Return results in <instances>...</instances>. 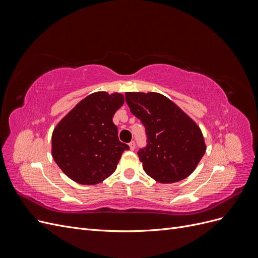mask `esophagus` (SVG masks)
I'll use <instances>...</instances> for the list:
<instances>
[{"label": "esophagus", "instance_id": "obj_1", "mask_svg": "<svg viewBox=\"0 0 258 258\" xmlns=\"http://www.w3.org/2000/svg\"><path fill=\"white\" fill-rule=\"evenodd\" d=\"M129 147H130L131 151L135 150V148H136V143H135V141H131V142L129 143Z\"/></svg>", "mask_w": 258, "mask_h": 258}]
</instances>
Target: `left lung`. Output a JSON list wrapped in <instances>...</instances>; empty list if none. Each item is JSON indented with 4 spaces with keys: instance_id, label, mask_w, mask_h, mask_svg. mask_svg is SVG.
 Returning <instances> with one entry per match:
<instances>
[{
    "instance_id": "8db88e82",
    "label": "left lung",
    "mask_w": 258,
    "mask_h": 258,
    "mask_svg": "<svg viewBox=\"0 0 258 258\" xmlns=\"http://www.w3.org/2000/svg\"><path fill=\"white\" fill-rule=\"evenodd\" d=\"M126 102L145 127L147 145L138 155L146 174L162 184L190 175L207 150L198 124L161 93L126 92Z\"/></svg>"
}]
</instances>
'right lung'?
<instances>
[{
    "instance_id": "add662e5",
    "label": "right lung",
    "mask_w": 258,
    "mask_h": 258,
    "mask_svg": "<svg viewBox=\"0 0 258 258\" xmlns=\"http://www.w3.org/2000/svg\"><path fill=\"white\" fill-rule=\"evenodd\" d=\"M123 95L93 92L62 118L51 136V154L59 168L74 182L101 183L114 173L129 146L118 140L113 122Z\"/></svg>"
}]
</instances>
